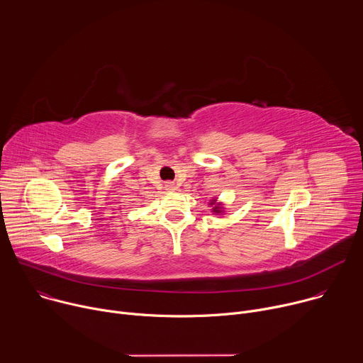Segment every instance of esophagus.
<instances>
[{
  "mask_svg": "<svg viewBox=\"0 0 363 363\" xmlns=\"http://www.w3.org/2000/svg\"><path fill=\"white\" fill-rule=\"evenodd\" d=\"M165 188H167L168 191H174V189H175V184L169 181V182H167V184H165Z\"/></svg>",
  "mask_w": 363,
  "mask_h": 363,
  "instance_id": "34e87169",
  "label": "esophagus"
}]
</instances>
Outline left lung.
Listing matches in <instances>:
<instances>
[{
  "mask_svg": "<svg viewBox=\"0 0 363 363\" xmlns=\"http://www.w3.org/2000/svg\"><path fill=\"white\" fill-rule=\"evenodd\" d=\"M211 205H214V208H213V213H216V214H221L223 213V206H221V203H218L217 202V199H213L211 201Z\"/></svg>",
  "mask_w": 363,
  "mask_h": 363,
  "instance_id": "obj_1",
  "label": "left lung"
}]
</instances>
